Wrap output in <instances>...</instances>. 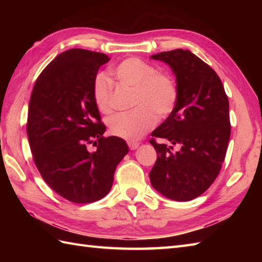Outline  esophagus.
Returning a JSON list of instances; mask_svg holds the SVG:
<instances>
[{
	"label": "esophagus",
	"mask_w": 262,
	"mask_h": 262,
	"mask_svg": "<svg viewBox=\"0 0 262 262\" xmlns=\"http://www.w3.org/2000/svg\"><path fill=\"white\" fill-rule=\"evenodd\" d=\"M128 146H129V148L132 149V151H134V149H136L138 146H140V143H137V142H128Z\"/></svg>",
	"instance_id": "1"
}]
</instances>
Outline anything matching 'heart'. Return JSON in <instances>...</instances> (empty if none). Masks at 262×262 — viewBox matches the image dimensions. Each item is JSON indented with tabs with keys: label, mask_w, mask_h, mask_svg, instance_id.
<instances>
[{
	"label": "heart",
	"mask_w": 262,
	"mask_h": 262,
	"mask_svg": "<svg viewBox=\"0 0 262 262\" xmlns=\"http://www.w3.org/2000/svg\"><path fill=\"white\" fill-rule=\"evenodd\" d=\"M122 85L133 89L132 103L136 107L127 113L116 114L108 120L109 130L122 140L134 142L154 126L159 118L171 114L178 100L174 81L144 60L128 58L113 70ZM93 100L99 111L107 114L111 109L113 85L104 74H98L93 82Z\"/></svg>",
	"instance_id": "1"
}]
</instances>
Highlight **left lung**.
I'll return each mask as SVG.
<instances>
[{"label": "left lung", "mask_w": 262, "mask_h": 262, "mask_svg": "<svg viewBox=\"0 0 262 262\" xmlns=\"http://www.w3.org/2000/svg\"><path fill=\"white\" fill-rule=\"evenodd\" d=\"M151 58L170 66L178 100L168 118L152 133L170 145L149 141L158 154L149 180L162 196L189 202L207 190L224 162L231 136L229 99L216 72L188 49Z\"/></svg>", "instance_id": "8db88e82"}]
</instances>
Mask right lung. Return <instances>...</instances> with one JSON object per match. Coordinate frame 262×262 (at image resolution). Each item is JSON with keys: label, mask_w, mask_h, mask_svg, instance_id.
Instances as JSON below:
<instances>
[{"label": "right lung", "mask_w": 262, "mask_h": 262, "mask_svg": "<svg viewBox=\"0 0 262 262\" xmlns=\"http://www.w3.org/2000/svg\"><path fill=\"white\" fill-rule=\"evenodd\" d=\"M105 54L73 48L41 72L31 93L27 134L38 171L59 196L76 204L108 194L117 165L128 153L120 137H104L93 82ZM96 144L90 152L88 143Z\"/></svg>", "instance_id": "add662e5"}]
</instances>
